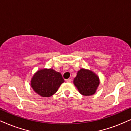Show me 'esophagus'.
Listing matches in <instances>:
<instances>
[{
  "instance_id": "34e87169",
  "label": "esophagus",
  "mask_w": 131,
  "mask_h": 131,
  "mask_svg": "<svg viewBox=\"0 0 131 131\" xmlns=\"http://www.w3.org/2000/svg\"><path fill=\"white\" fill-rule=\"evenodd\" d=\"M66 81H67V82H71V79H68L66 80Z\"/></svg>"
}]
</instances>
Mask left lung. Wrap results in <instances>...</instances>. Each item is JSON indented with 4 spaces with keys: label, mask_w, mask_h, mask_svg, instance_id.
Returning a JSON list of instances; mask_svg holds the SVG:
<instances>
[{
    "label": "left lung",
    "mask_w": 131,
    "mask_h": 131,
    "mask_svg": "<svg viewBox=\"0 0 131 131\" xmlns=\"http://www.w3.org/2000/svg\"><path fill=\"white\" fill-rule=\"evenodd\" d=\"M74 83L81 94L88 96L95 93L100 82L98 76L92 71L81 69L78 71Z\"/></svg>",
    "instance_id": "left-lung-1"
}]
</instances>
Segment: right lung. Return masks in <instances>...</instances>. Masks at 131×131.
<instances>
[{"label":"right lung","instance_id":"add662e5","mask_svg":"<svg viewBox=\"0 0 131 131\" xmlns=\"http://www.w3.org/2000/svg\"><path fill=\"white\" fill-rule=\"evenodd\" d=\"M64 82L62 74L52 69H44L37 71L31 80V87L42 97H51L57 91Z\"/></svg>","mask_w":131,"mask_h":131}]
</instances>
